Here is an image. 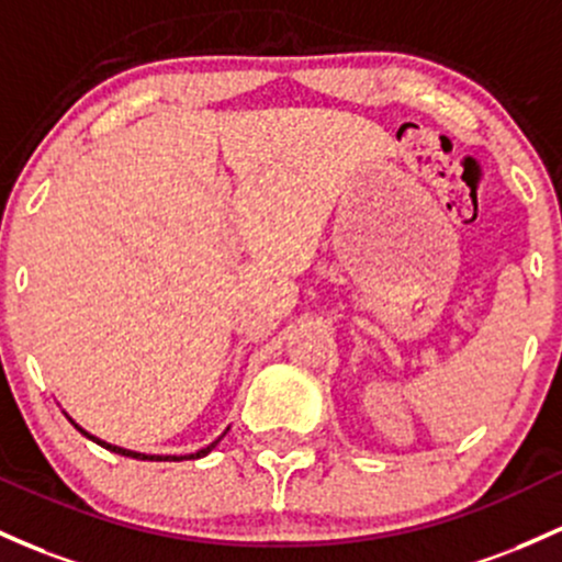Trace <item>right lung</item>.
Segmentation results:
<instances>
[{"label":"right lung","instance_id":"right-lung-1","mask_svg":"<svg viewBox=\"0 0 562 562\" xmlns=\"http://www.w3.org/2000/svg\"><path fill=\"white\" fill-rule=\"evenodd\" d=\"M71 424H74V422H71ZM74 427H77L79 431H82L85 437H90V440H95L98 446H103V448H106V451H114V453H122V456H131V459H149V461H154V459H157V461H170V459H172V461H181V459H200V456H207V453H211L213 448L218 446V440H221V437H218V440L211 442V446H207V448H202V451H196V453H189V456H165V459H159V456H146V453H135V451H125V448L109 446V442H103V440H98V437L88 435V431H85L82 427H79V424H74Z\"/></svg>","mask_w":562,"mask_h":562}]
</instances>
